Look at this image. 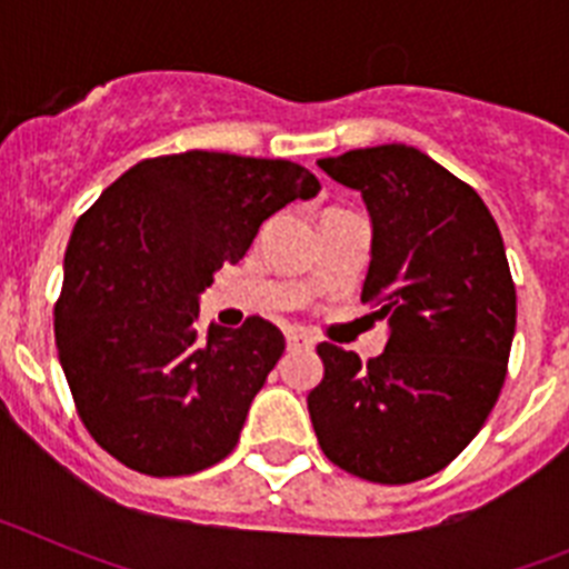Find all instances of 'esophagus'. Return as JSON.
Wrapping results in <instances>:
<instances>
[{
  "mask_svg": "<svg viewBox=\"0 0 569 569\" xmlns=\"http://www.w3.org/2000/svg\"><path fill=\"white\" fill-rule=\"evenodd\" d=\"M313 345L316 341L308 333H299V330L288 333V350H313Z\"/></svg>",
  "mask_w": 569,
  "mask_h": 569,
  "instance_id": "34e87169",
  "label": "esophagus"
}]
</instances>
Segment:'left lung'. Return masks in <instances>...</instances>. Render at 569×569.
<instances>
[{"label": "left lung", "instance_id": "left-lung-1", "mask_svg": "<svg viewBox=\"0 0 569 569\" xmlns=\"http://www.w3.org/2000/svg\"><path fill=\"white\" fill-rule=\"evenodd\" d=\"M359 190L373 222L361 301L390 325L361 365L321 341L325 379L308 396L321 450L376 485L445 470L499 401L516 333V284L481 196L407 144L319 159Z\"/></svg>", "mask_w": 569, "mask_h": 569}]
</instances>
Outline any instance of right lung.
<instances>
[{
	"label": "right lung",
	"mask_w": 569,
	"mask_h": 569,
	"mask_svg": "<svg viewBox=\"0 0 569 569\" xmlns=\"http://www.w3.org/2000/svg\"><path fill=\"white\" fill-rule=\"evenodd\" d=\"M319 190L288 159L188 150L133 164L79 216L53 333L79 419L116 461L164 479L233 450L284 336L261 316L202 330L199 293Z\"/></svg>",
	"instance_id": "obj_1"
}]
</instances>
